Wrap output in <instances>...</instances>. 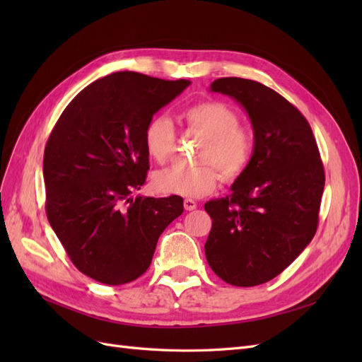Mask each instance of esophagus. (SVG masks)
<instances>
[{
  "label": "esophagus",
  "instance_id": "1",
  "mask_svg": "<svg viewBox=\"0 0 362 362\" xmlns=\"http://www.w3.org/2000/svg\"><path fill=\"white\" fill-rule=\"evenodd\" d=\"M196 206H198V204H196L193 199H184V208L187 211H193Z\"/></svg>",
  "mask_w": 362,
  "mask_h": 362
}]
</instances>
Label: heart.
<instances>
[{
	"label": "heart",
	"instance_id": "b5f03b06",
	"mask_svg": "<svg viewBox=\"0 0 362 362\" xmlns=\"http://www.w3.org/2000/svg\"><path fill=\"white\" fill-rule=\"evenodd\" d=\"M189 129L204 137L193 168L173 166L152 177V187L161 194L201 198L216 189L222 177L235 181L247 170L254 157L255 139L252 131L240 125V116L226 103L208 100L185 108L181 115ZM175 128L166 116H154L144 129L146 154L160 164L166 163L175 148Z\"/></svg>",
	"mask_w": 362,
	"mask_h": 362
}]
</instances>
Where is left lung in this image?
I'll return each instance as SVG.
<instances>
[{"label": "left lung", "mask_w": 362, "mask_h": 362, "mask_svg": "<svg viewBox=\"0 0 362 362\" xmlns=\"http://www.w3.org/2000/svg\"><path fill=\"white\" fill-rule=\"evenodd\" d=\"M211 92L242 105L254 128L247 170L226 198L208 201V264L237 287L264 284L310 245L319 223L325 170L313 129L286 98L258 81L226 76Z\"/></svg>", "instance_id": "obj_1"}]
</instances>
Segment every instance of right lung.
<instances>
[{
	"label": "right lung",
	"instance_id": "add662e5",
	"mask_svg": "<svg viewBox=\"0 0 362 362\" xmlns=\"http://www.w3.org/2000/svg\"><path fill=\"white\" fill-rule=\"evenodd\" d=\"M189 80L115 72L83 89L59 117L43 156L47 216L74 266L122 286L148 270L182 198L133 196L146 181L144 129Z\"/></svg>",
	"mask_w": 362,
	"mask_h": 362
}]
</instances>
